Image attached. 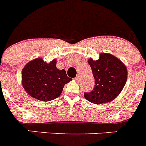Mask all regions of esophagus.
<instances>
[{"label":"esophagus","instance_id":"esophagus-1","mask_svg":"<svg viewBox=\"0 0 146 146\" xmlns=\"http://www.w3.org/2000/svg\"><path fill=\"white\" fill-rule=\"evenodd\" d=\"M80 77H81V75L80 74L77 75L76 77V81L79 80V79H80Z\"/></svg>","mask_w":146,"mask_h":146}]
</instances>
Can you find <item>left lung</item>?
I'll list each match as a JSON object with an SVG mask.
<instances>
[{
    "mask_svg": "<svg viewBox=\"0 0 146 146\" xmlns=\"http://www.w3.org/2000/svg\"><path fill=\"white\" fill-rule=\"evenodd\" d=\"M95 78L94 88L84 92L87 101L93 104L107 103L117 97L126 84L127 69L123 63L110 54H101L98 60H88Z\"/></svg>",
    "mask_w": 146,
    "mask_h": 146,
    "instance_id": "1",
    "label": "left lung"
}]
</instances>
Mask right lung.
<instances>
[{"instance_id":"1","label":"right lung","mask_w":146,"mask_h":146,"mask_svg":"<svg viewBox=\"0 0 146 146\" xmlns=\"http://www.w3.org/2000/svg\"><path fill=\"white\" fill-rule=\"evenodd\" d=\"M56 60L47 63L42 59L31 61L22 70V84L31 97L48 101L59 97L64 84L72 80L64 70L56 67Z\"/></svg>"}]
</instances>
